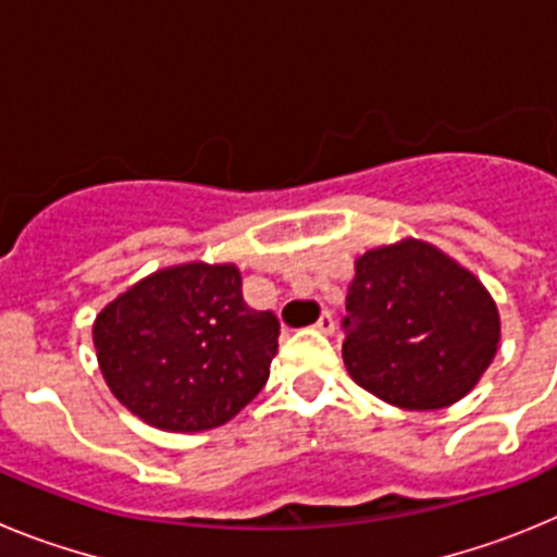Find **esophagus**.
I'll return each mask as SVG.
<instances>
[{
    "instance_id": "esophagus-1",
    "label": "esophagus",
    "mask_w": 557,
    "mask_h": 557,
    "mask_svg": "<svg viewBox=\"0 0 557 557\" xmlns=\"http://www.w3.org/2000/svg\"><path fill=\"white\" fill-rule=\"evenodd\" d=\"M314 329H318V332H323V334H332L334 332L332 312H323L321 318H318V323H314Z\"/></svg>"
}]
</instances>
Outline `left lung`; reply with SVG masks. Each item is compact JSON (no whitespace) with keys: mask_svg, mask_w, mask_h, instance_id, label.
<instances>
[{"mask_svg":"<svg viewBox=\"0 0 557 557\" xmlns=\"http://www.w3.org/2000/svg\"><path fill=\"white\" fill-rule=\"evenodd\" d=\"M354 270L343 321L348 376L401 410H441L469 396L502 337L485 284L416 236L366 250Z\"/></svg>","mask_w":557,"mask_h":557,"instance_id":"1","label":"left lung"}]
</instances>
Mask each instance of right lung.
Instances as JSON below:
<instances>
[{
  "mask_svg": "<svg viewBox=\"0 0 557 557\" xmlns=\"http://www.w3.org/2000/svg\"><path fill=\"white\" fill-rule=\"evenodd\" d=\"M108 391L145 424L203 432L228 424L270 376L278 321L243 298L231 262L156 270L95 318Z\"/></svg>",
  "mask_w": 557,
  "mask_h": 557,
  "instance_id": "1",
  "label": "right lung"
}]
</instances>
